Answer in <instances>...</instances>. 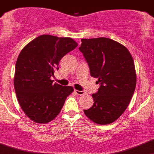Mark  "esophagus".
<instances>
[{
  "label": "esophagus",
  "mask_w": 154,
  "mask_h": 154,
  "mask_svg": "<svg viewBox=\"0 0 154 154\" xmlns=\"http://www.w3.org/2000/svg\"><path fill=\"white\" fill-rule=\"evenodd\" d=\"M75 93L77 94V95H84V92L83 91H79V90H74Z\"/></svg>",
  "instance_id": "34e87169"
}]
</instances>
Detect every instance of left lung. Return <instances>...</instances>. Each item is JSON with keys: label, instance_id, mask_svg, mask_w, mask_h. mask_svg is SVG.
<instances>
[{"label": "left lung", "instance_id": "obj_1", "mask_svg": "<svg viewBox=\"0 0 154 154\" xmlns=\"http://www.w3.org/2000/svg\"><path fill=\"white\" fill-rule=\"evenodd\" d=\"M81 42L79 50L89 65L90 75L98 78L100 84L92 95L93 105L83 111L94 123L109 124L123 114L135 92L134 61L124 46L110 38L81 39Z\"/></svg>", "mask_w": 154, "mask_h": 154}]
</instances>
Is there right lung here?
I'll use <instances>...</instances> for the list:
<instances>
[{"label":"right lung","instance_id":"add662e5","mask_svg":"<svg viewBox=\"0 0 154 154\" xmlns=\"http://www.w3.org/2000/svg\"><path fill=\"white\" fill-rule=\"evenodd\" d=\"M77 47L70 37L43 34L27 44L16 63L14 88L19 105L37 123L52 121L60 113L72 86L53 83L59 61Z\"/></svg>","mask_w":154,"mask_h":154}]
</instances>
